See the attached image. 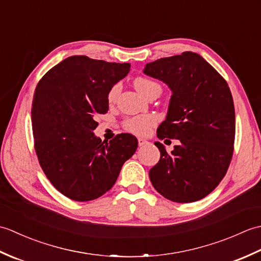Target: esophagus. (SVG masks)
Segmentation results:
<instances>
[{"label": "esophagus", "mask_w": 261, "mask_h": 261, "mask_svg": "<svg viewBox=\"0 0 261 261\" xmlns=\"http://www.w3.org/2000/svg\"><path fill=\"white\" fill-rule=\"evenodd\" d=\"M138 143H139V146H140V147H142V146L147 145L148 141H147V140H145V139H141V138H139V139H138Z\"/></svg>", "instance_id": "esophagus-1"}]
</instances>
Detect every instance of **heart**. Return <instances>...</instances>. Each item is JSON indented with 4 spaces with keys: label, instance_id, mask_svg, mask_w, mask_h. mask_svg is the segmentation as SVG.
Here are the masks:
<instances>
[{
    "label": "heart",
    "instance_id": "obj_1",
    "mask_svg": "<svg viewBox=\"0 0 261 261\" xmlns=\"http://www.w3.org/2000/svg\"><path fill=\"white\" fill-rule=\"evenodd\" d=\"M135 87L137 91L143 96H147L149 92L153 88H162L158 83L151 81L146 77H137L135 80ZM119 94V86L114 85L111 88L108 94V101L110 103H113L115 101L116 96ZM156 123V119L152 115H140V116H134V118H129L124 120L123 127L130 134H134L136 136H146L151 130V127Z\"/></svg>",
    "mask_w": 261,
    "mask_h": 261
}]
</instances>
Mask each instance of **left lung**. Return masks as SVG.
Returning a JSON list of instances; mask_svg holds the SVG:
<instances>
[{
    "mask_svg": "<svg viewBox=\"0 0 261 261\" xmlns=\"http://www.w3.org/2000/svg\"><path fill=\"white\" fill-rule=\"evenodd\" d=\"M143 73L173 92L157 137L179 140L171 152L154 142L160 159L149 171L151 184L173 202L198 201L223 179L233 154L236 113L228 83L192 51L149 63Z\"/></svg>",
    "mask_w": 261,
    "mask_h": 261,
    "instance_id": "8db88e82",
    "label": "left lung"
}]
</instances>
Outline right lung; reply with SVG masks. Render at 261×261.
<instances>
[{
	"label": "right lung",
	"instance_id": "right-lung-1",
	"mask_svg": "<svg viewBox=\"0 0 261 261\" xmlns=\"http://www.w3.org/2000/svg\"><path fill=\"white\" fill-rule=\"evenodd\" d=\"M129 70L127 63L71 56L36 87L31 122L39 164L53 186L73 201H93L110 191L137 150L132 135L102 142L93 134L96 115L109 110L110 90Z\"/></svg>",
	"mask_w": 261,
	"mask_h": 261
}]
</instances>
